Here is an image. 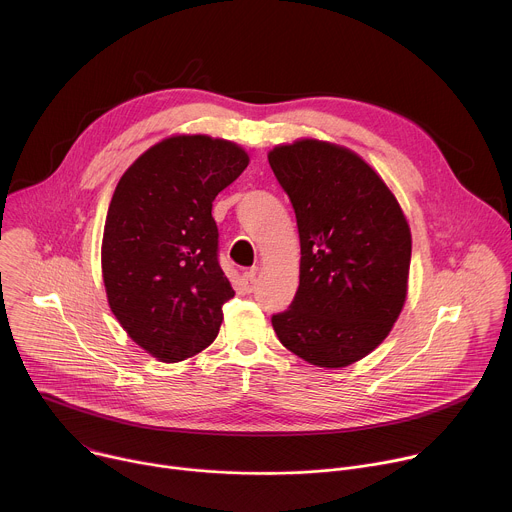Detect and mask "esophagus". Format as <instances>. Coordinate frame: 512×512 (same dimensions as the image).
Returning a JSON list of instances; mask_svg holds the SVG:
<instances>
[{
	"label": "esophagus",
	"mask_w": 512,
	"mask_h": 512,
	"mask_svg": "<svg viewBox=\"0 0 512 512\" xmlns=\"http://www.w3.org/2000/svg\"><path fill=\"white\" fill-rule=\"evenodd\" d=\"M256 274H258L256 268L246 270V272L242 274V286H244L246 292H252V290H254V286H256Z\"/></svg>",
	"instance_id": "34e87169"
}]
</instances>
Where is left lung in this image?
<instances>
[{"label":"left lung","instance_id":"left-lung-1","mask_svg":"<svg viewBox=\"0 0 512 512\" xmlns=\"http://www.w3.org/2000/svg\"><path fill=\"white\" fill-rule=\"evenodd\" d=\"M300 236V284L272 316L278 340L320 368L368 356L408 294L412 238L384 180L352 150L302 138L268 152Z\"/></svg>","mask_w":512,"mask_h":512}]
</instances>
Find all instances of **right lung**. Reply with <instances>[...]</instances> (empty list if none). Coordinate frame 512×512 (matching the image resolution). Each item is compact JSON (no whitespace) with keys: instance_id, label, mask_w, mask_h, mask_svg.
Masks as SVG:
<instances>
[{"instance_id":"obj_1","label":"right lung","mask_w":512,"mask_h":512,"mask_svg":"<svg viewBox=\"0 0 512 512\" xmlns=\"http://www.w3.org/2000/svg\"><path fill=\"white\" fill-rule=\"evenodd\" d=\"M248 162L234 142L180 134L146 150L114 190L102 240L108 304L160 362L186 360L218 336L234 290L218 264L212 202Z\"/></svg>"}]
</instances>
